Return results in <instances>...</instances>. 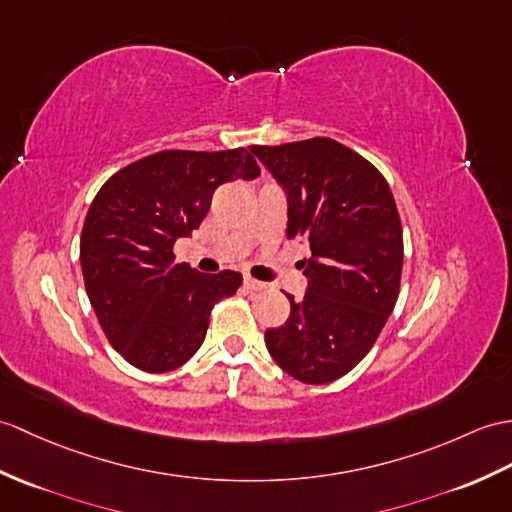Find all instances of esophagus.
<instances>
[{
  "mask_svg": "<svg viewBox=\"0 0 512 512\" xmlns=\"http://www.w3.org/2000/svg\"><path fill=\"white\" fill-rule=\"evenodd\" d=\"M244 288H246V290H251V292H261V290H266L268 285H266V283H261V281H257V279L246 277V279H244Z\"/></svg>",
  "mask_w": 512,
  "mask_h": 512,
  "instance_id": "34e87169",
  "label": "esophagus"
}]
</instances>
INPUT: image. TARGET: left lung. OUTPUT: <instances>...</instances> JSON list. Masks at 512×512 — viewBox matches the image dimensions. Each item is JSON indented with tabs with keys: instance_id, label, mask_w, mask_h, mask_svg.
Segmentation results:
<instances>
[{
	"instance_id": "8db88e82",
	"label": "left lung",
	"mask_w": 512,
	"mask_h": 512,
	"mask_svg": "<svg viewBox=\"0 0 512 512\" xmlns=\"http://www.w3.org/2000/svg\"><path fill=\"white\" fill-rule=\"evenodd\" d=\"M288 194V240L310 248L307 292L266 331V347L303 384H329L371 351L397 303L403 231L384 174L336 139L251 146Z\"/></svg>"
}]
</instances>
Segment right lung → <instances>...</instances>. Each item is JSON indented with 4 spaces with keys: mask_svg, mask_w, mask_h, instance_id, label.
Instances as JSON below:
<instances>
[{
    "mask_svg": "<svg viewBox=\"0 0 512 512\" xmlns=\"http://www.w3.org/2000/svg\"><path fill=\"white\" fill-rule=\"evenodd\" d=\"M259 172L246 148L161 150L95 194L80 235L82 277L104 336L128 364L168 373L200 349L213 305L237 292L242 275L178 264L174 242L200 227L222 183Z\"/></svg>",
    "mask_w": 512,
    "mask_h": 512,
    "instance_id": "right-lung-1",
    "label": "right lung"
}]
</instances>
